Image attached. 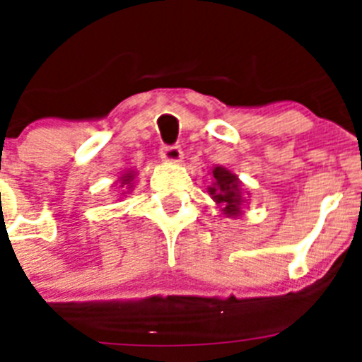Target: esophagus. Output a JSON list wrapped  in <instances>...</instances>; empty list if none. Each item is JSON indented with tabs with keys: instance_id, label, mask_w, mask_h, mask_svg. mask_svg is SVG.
Segmentation results:
<instances>
[{
	"instance_id": "esophagus-1",
	"label": "esophagus",
	"mask_w": 362,
	"mask_h": 362,
	"mask_svg": "<svg viewBox=\"0 0 362 362\" xmlns=\"http://www.w3.org/2000/svg\"><path fill=\"white\" fill-rule=\"evenodd\" d=\"M161 159L165 163H181L183 161V152L179 146H163L159 152Z\"/></svg>"
}]
</instances>
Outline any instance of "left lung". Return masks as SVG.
<instances>
[{
    "label": "left lung",
    "instance_id": "left-lung-1",
    "mask_svg": "<svg viewBox=\"0 0 362 362\" xmlns=\"http://www.w3.org/2000/svg\"><path fill=\"white\" fill-rule=\"evenodd\" d=\"M212 187H209V194L221 209V214L226 217L241 216V204L245 203L243 196V185L238 175L232 174L225 166H214L212 168Z\"/></svg>",
    "mask_w": 362,
    "mask_h": 362
}]
</instances>
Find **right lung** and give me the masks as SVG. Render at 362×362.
<instances>
[{
  "label": "right lung",
  "instance_id": "1",
  "mask_svg": "<svg viewBox=\"0 0 362 362\" xmlns=\"http://www.w3.org/2000/svg\"><path fill=\"white\" fill-rule=\"evenodd\" d=\"M134 177H136V172H132V170H129V172H124V174H121V177L117 179V183H119V188H124V190H127V188H132L134 187ZM121 192V194H127V192Z\"/></svg>",
  "mask_w": 362,
  "mask_h": 362
}]
</instances>
